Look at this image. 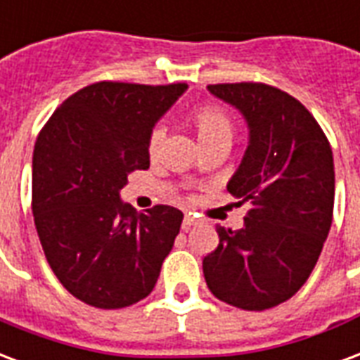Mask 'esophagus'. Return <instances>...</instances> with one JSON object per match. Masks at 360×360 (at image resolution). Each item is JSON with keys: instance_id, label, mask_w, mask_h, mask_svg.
<instances>
[{"instance_id": "34e87169", "label": "esophagus", "mask_w": 360, "mask_h": 360, "mask_svg": "<svg viewBox=\"0 0 360 360\" xmlns=\"http://www.w3.org/2000/svg\"><path fill=\"white\" fill-rule=\"evenodd\" d=\"M196 223H198V219H196L194 215H191V214L185 215V219H183V229L187 231V229H191L193 225H196Z\"/></svg>"}]
</instances>
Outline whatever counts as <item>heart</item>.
<instances>
[{
  "mask_svg": "<svg viewBox=\"0 0 360 360\" xmlns=\"http://www.w3.org/2000/svg\"><path fill=\"white\" fill-rule=\"evenodd\" d=\"M194 126H196V133H198L200 143L221 139V137L231 139V135H233V124H231L229 116L225 112H221L219 108H215V106H204L194 114ZM162 139H164V127H154L153 133H150V139H148L150 153H156Z\"/></svg>",
  "mask_w": 360,
  "mask_h": 360,
  "instance_id": "obj_1",
  "label": "heart"
}]
</instances>
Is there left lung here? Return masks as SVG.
I'll list each match as a JSON object with an SVG mask.
<instances>
[{
    "label": "left lung",
    "instance_id": "left-lung-1",
    "mask_svg": "<svg viewBox=\"0 0 360 360\" xmlns=\"http://www.w3.org/2000/svg\"><path fill=\"white\" fill-rule=\"evenodd\" d=\"M207 91L246 122V153L227 191L250 210L238 231L217 227L204 278L221 302L263 311L290 300L315 269L334 212L332 148L307 108L276 87L244 82Z\"/></svg>",
    "mask_w": 360,
    "mask_h": 360
}]
</instances>
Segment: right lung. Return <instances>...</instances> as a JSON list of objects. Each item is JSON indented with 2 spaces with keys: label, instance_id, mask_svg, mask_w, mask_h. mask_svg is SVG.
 I'll list each match as a JSON object with an SVG mask.
<instances>
[{
  "label": "right lung",
  "instance_id": "add662e5",
  "mask_svg": "<svg viewBox=\"0 0 360 360\" xmlns=\"http://www.w3.org/2000/svg\"><path fill=\"white\" fill-rule=\"evenodd\" d=\"M187 87L98 82L66 98L39 133L32 158L36 231L60 284L87 305L141 302L172 252L179 210L154 206L137 215L120 191L129 173L150 166V133Z\"/></svg>",
  "mask_w": 360,
  "mask_h": 360
}]
</instances>
